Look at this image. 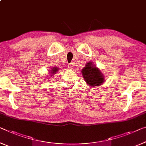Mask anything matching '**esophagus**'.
I'll use <instances>...</instances> for the list:
<instances>
[{"label":"esophagus","mask_w":146,"mask_h":146,"mask_svg":"<svg viewBox=\"0 0 146 146\" xmlns=\"http://www.w3.org/2000/svg\"><path fill=\"white\" fill-rule=\"evenodd\" d=\"M67 67L69 69H73V64H69L67 65Z\"/></svg>","instance_id":"esophagus-1"}]
</instances>
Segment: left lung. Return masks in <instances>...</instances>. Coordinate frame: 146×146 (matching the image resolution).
<instances>
[{
    "label": "left lung",
    "mask_w": 146,
    "mask_h": 146,
    "mask_svg": "<svg viewBox=\"0 0 146 146\" xmlns=\"http://www.w3.org/2000/svg\"><path fill=\"white\" fill-rule=\"evenodd\" d=\"M82 76L87 84L92 86H99L103 83L104 77L101 71L92 65V62L86 64L82 70Z\"/></svg>",
    "instance_id": "obj_1"
}]
</instances>
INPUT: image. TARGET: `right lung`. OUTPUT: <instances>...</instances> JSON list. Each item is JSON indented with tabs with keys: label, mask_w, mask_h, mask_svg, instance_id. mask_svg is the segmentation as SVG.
Listing matches in <instances>:
<instances>
[{
	"label": "right lung",
	"mask_w": 146,
	"mask_h": 146,
	"mask_svg": "<svg viewBox=\"0 0 146 146\" xmlns=\"http://www.w3.org/2000/svg\"><path fill=\"white\" fill-rule=\"evenodd\" d=\"M58 69L57 68H56V67H55V68H54H54L52 69V73L54 74V73H56V71H58Z\"/></svg>",
	"instance_id": "right-lung-1"
}]
</instances>
